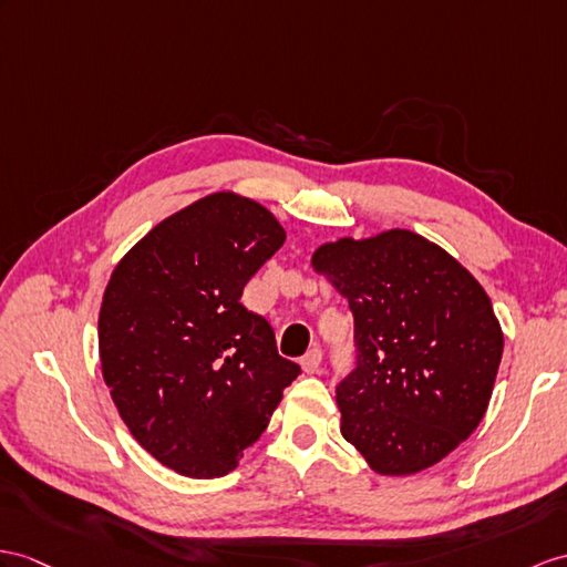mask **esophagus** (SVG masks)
<instances>
[{"label": "esophagus", "instance_id": "1", "mask_svg": "<svg viewBox=\"0 0 567 567\" xmlns=\"http://www.w3.org/2000/svg\"><path fill=\"white\" fill-rule=\"evenodd\" d=\"M302 370L308 372V375H315V372H320V365H322V351L320 349H310L308 355L302 358L300 361Z\"/></svg>", "mask_w": 567, "mask_h": 567}]
</instances>
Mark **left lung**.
I'll return each mask as SVG.
<instances>
[{"label":"left lung","mask_w":567,"mask_h":567,"mask_svg":"<svg viewBox=\"0 0 567 567\" xmlns=\"http://www.w3.org/2000/svg\"><path fill=\"white\" fill-rule=\"evenodd\" d=\"M310 265L353 312L358 368L337 390L341 435L384 476L460 447L488 409L505 347L474 274L406 228L324 243Z\"/></svg>","instance_id":"8db88e82"}]
</instances>
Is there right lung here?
I'll return each mask as SVG.
<instances>
[{
    "mask_svg": "<svg viewBox=\"0 0 567 567\" xmlns=\"http://www.w3.org/2000/svg\"><path fill=\"white\" fill-rule=\"evenodd\" d=\"M284 240L267 206L220 189L163 218L110 274L103 380L136 443L177 474L233 472L298 378L269 322L240 302Z\"/></svg>",
    "mask_w": 567,
    "mask_h": 567,
    "instance_id": "right-lung-1",
    "label": "right lung"
}]
</instances>
